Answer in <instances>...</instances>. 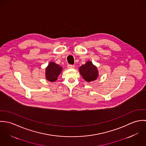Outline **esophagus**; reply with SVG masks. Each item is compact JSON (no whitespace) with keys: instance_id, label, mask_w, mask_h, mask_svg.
<instances>
[{"instance_id":"34e87169","label":"esophagus","mask_w":146,"mask_h":146,"mask_svg":"<svg viewBox=\"0 0 146 146\" xmlns=\"http://www.w3.org/2000/svg\"><path fill=\"white\" fill-rule=\"evenodd\" d=\"M67 67H68V68H72L74 67V66L73 64H68Z\"/></svg>"}]
</instances>
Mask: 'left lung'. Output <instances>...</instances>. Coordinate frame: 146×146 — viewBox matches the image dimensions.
<instances>
[{
  "label": "left lung",
  "mask_w": 146,
  "mask_h": 146,
  "mask_svg": "<svg viewBox=\"0 0 146 146\" xmlns=\"http://www.w3.org/2000/svg\"><path fill=\"white\" fill-rule=\"evenodd\" d=\"M79 71L84 79L88 82L96 80L98 75L97 67L90 61H88L80 66Z\"/></svg>",
  "instance_id": "obj_1"
}]
</instances>
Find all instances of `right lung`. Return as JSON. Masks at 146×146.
<instances>
[{"instance_id": "add662e5", "label": "right lung", "mask_w": 146, "mask_h": 146, "mask_svg": "<svg viewBox=\"0 0 146 146\" xmlns=\"http://www.w3.org/2000/svg\"><path fill=\"white\" fill-rule=\"evenodd\" d=\"M62 70V67L60 66L58 64L54 62L49 63L48 67L46 68V79L51 82L56 81Z\"/></svg>"}]
</instances>
